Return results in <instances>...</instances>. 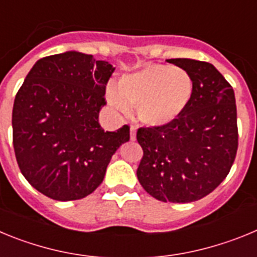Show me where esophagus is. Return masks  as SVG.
<instances>
[{"instance_id": "obj_1", "label": "esophagus", "mask_w": 257, "mask_h": 257, "mask_svg": "<svg viewBox=\"0 0 257 257\" xmlns=\"http://www.w3.org/2000/svg\"><path fill=\"white\" fill-rule=\"evenodd\" d=\"M130 139L133 140V142H135L136 140V128L134 126H131L130 128Z\"/></svg>"}]
</instances>
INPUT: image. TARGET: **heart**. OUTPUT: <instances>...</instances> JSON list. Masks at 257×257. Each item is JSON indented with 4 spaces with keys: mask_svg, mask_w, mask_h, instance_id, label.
<instances>
[{
    "mask_svg": "<svg viewBox=\"0 0 257 257\" xmlns=\"http://www.w3.org/2000/svg\"><path fill=\"white\" fill-rule=\"evenodd\" d=\"M118 91L109 87L106 101L118 112H128V102L136 106L138 119L144 126L160 128L178 121L193 99L194 86L187 70L167 64H148L123 74Z\"/></svg>",
    "mask_w": 257,
    "mask_h": 257,
    "instance_id": "obj_1",
    "label": "heart"
}]
</instances>
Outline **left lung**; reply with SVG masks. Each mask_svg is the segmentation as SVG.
<instances>
[{"label":"left lung","instance_id":"left-lung-1","mask_svg":"<svg viewBox=\"0 0 257 257\" xmlns=\"http://www.w3.org/2000/svg\"><path fill=\"white\" fill-rule=\"evenodd\" d=\"M167 61L190 74L193 99L174 123L138 130L144 154L136 175L158 201L188 203L210 194L230 171L238 148L237 106L233 87L212 64Z\"/></svg>","mask_w":257,"mask_h":257}]
</instances>
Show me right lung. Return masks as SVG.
<instances>
[{
	"label": "right lung",
	"mask_w": 257,
	"mask_h": 257,
	"mask_svg": "<svg viewBox=\"0 0 257 257\" xmlns=\"http://www.w3.org/2000/svg\"><path fill=\"white\" fill-rule=\"evenodd\" d=\"M115 68L78 51L36 61L13 108V142L23 176L56 201L85 198L96 189L130 128L104 131L99 112Z\"/></svg>",
	"instance_id": "right-lung-1"
}]
</instances>
